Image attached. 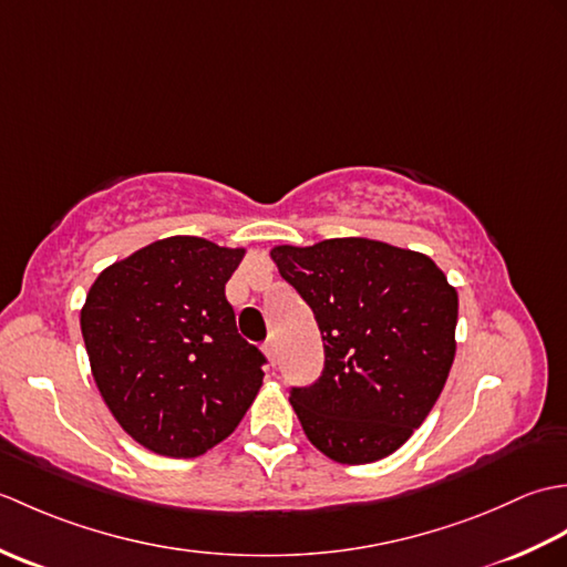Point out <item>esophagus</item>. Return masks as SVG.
<instances>
[{
    "mask_svg": "<svg viewBox=\"0 0 567 567\" xmlns=\"http://www.w3.org/2000/svg\"><path fill=\"white\" fill-rule=\"evenodd\" d=\"M262 351H265V355H268V358L272 360V363H277V343H275V339H268V341H265Z\"/></svg>",
    "mask_w": 567,
    "mask_h": 567,
    "instance_id": "1",
    "label": "esophagus"
}]
</instances>
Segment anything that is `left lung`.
<instances>
[{"label":"left lung","instance_id":"8db88e82","mask_svg":"<svg viewBox=\"0 0 567 567\" xmlns=\"http://www.w3.org/2000/svg\"><path fill=\"white\" fill-rule=\"evenodd\" d=\"M270 256L323 341L321 375L290 388L307 439L343 465L394 453L449 380L455 290L431 258L382 240L331 238Z\"/></svg>","mask_w":567,"mask_h":567}]
</instances>
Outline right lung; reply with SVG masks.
<instances>
[{"instance_id": "add662e5", "label": "right lung", "mask_w": 567, "mask_h": 567, "mask_svg": "<svg viewBox=\"0 0 567 567\" xmlns=\"http://www.w3.org/2000/svg\"><path fill=\"white\" fill-rule=\"evenodd\" d=\"M244 248L173 236L106 268L80 327L94 382L131 439L197 457L231 436L268 363L236 329L226 282Z\"/></svg>"}]
</instances>
